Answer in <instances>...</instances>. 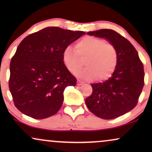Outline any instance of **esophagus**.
<instances>
[{
  "label": "esophagus",
  "mask_w": 152,
  "mask_h": 152,
  "mask_svg": "<svg viewBox=\"0 0 152 152\" xmlns=\"http://www.w3.org/2000/svg\"><path fill=\"white\" fill-rule=\"evenodd\" d=\"M83 83H84V82H83L82 81H81L80 80H78V79H77V84L79 85V86H80V85H82Z\"/></svg>",
  "instance_id": "1"
}]
</instances>
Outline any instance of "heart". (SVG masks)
<instances>
[{"instance_id":"heart-1","label":"heart","mask_w":152,"mask_h":152,"mask_svg":"<svg viewBox=\"0 0 152 152\" xmlns=\"http://www.w3.org/2000/svg\"><path fill=\"white\" fill-rule=\"evenodd\" d=\"M86 58V68L77 70L82 66V59ZM62 59L66 68L84 79L105 80L114 73L118 64L117 50L113 45L103 39L87 36L78 41L75 50L68 46L64 49Z\"/></svg>"}]
</instances>
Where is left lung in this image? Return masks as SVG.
I'll return each instance as SVG.
<instances>
[{"instance_id": "left-lung-1", "label": "left lung", "mask_w": 152, "mask_h": 152, "mask_svg": "<svg viewBox=\"0 0 152 152\" xmlns=\"http://www.w3.org/2000/svg\"><path fill=\"white\" fill-rule=\"evenodd\" d=\"M106 39L117 50L118 64L114 73L104 82L92 84L93 93L85 100L88 109L97 117L111 120L132 110L138 104L144 86V67L132 43L113 30L87 32Z\"/></svg>"}]
</instances>
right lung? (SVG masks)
I'll use <instances>...</instances> for the list:
<instances>
[{
    "mask_svg": "<svg viewBox=\"0 0 152 152\" xmlns=\"http://www.w3.org/2000/svg\"><path fill=\"white\" fill-rule=\"evenodd\" d=\"M85 32L48 27L27 36L10 63L9 88L15 107L25 115L44 119L55 115L64 91L76 79L64 65L62 54Z\"/></svg>",
    "mask_w": 152,
    "mask_h": 152,
    "instance_id": "1",
    "label": "right lung"
}]
</instances>
